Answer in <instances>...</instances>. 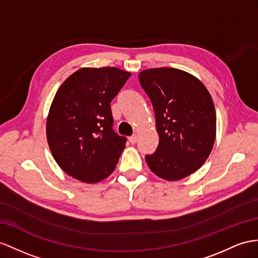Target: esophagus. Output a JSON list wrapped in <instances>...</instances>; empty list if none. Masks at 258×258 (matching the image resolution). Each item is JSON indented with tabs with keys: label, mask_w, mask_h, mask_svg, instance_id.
<instances>
[{
	"label": "esophagus",
	"mask_w": 258,
	"mask_h": 258,
	"mask_svg": "<svg viewBox=\"0 0 258 258\" xmlns=\"http://www.w3.org/2000/svg\"><path fill=\"white\" fill-rule=\"evenodd\" d=\"M128 140H130V142H131L132 144H135V143H137V141H138V135H137V134H133V135H132V136L128 138Z\"/></svg>",
	"instance_id": "esophagus-1"
}]
</instances>
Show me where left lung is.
I'll use <instances>...</instances> for the list:
<instances>
[{
  "label": "left lung",
  "mask_w": 258,
  "mask_h": 258,
  "mask_svg": "<svg viewBox=\"0 0 258 258\" xmlns=\"http://www.w3.org/2000/svg\"><path fill=\"white\" fill-rule=\"evenodd\" d=\"M153 103L159 144L145 159L153 172L168 181L181 180L207 160L216 137V111L204 84L188 73L159 68L138 75Z\"/></svg>",
  "instance_id": "obj_1"
}]
</instances>
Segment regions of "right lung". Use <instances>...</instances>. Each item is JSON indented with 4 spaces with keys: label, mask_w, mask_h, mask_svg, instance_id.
<instances>
[{
    "label": "right lung",
    "mask_w": 258,
    "mask_h": 258,
    "mask_svg": "<svg viewBox=\"0 0 258 258\" xmlns=\"http://www.w3.org/2000/svg\"><path fill=\"white\" fill-rule=\"evenodd\" d=\"M130 76L116 68H85L56 91L47 118V140L69 175L97 183L114 171L127 140L113 131L110 103Z\"/></svg>",
    "instance_id": "right-lung-1"
}]
</instances>
